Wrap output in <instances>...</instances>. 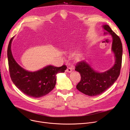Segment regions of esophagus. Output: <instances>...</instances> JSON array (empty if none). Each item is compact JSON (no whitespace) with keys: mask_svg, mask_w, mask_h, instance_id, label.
I'll return each instance as SVG.
<instances>
[{"mask_svg":"<svg viewBox=\"0 0 130 130\" xmlns=\"http://www.w3.org/2000/svg\"><path fill=\"white\" fill-rule=\"evenodd\" d=\"M72 71V69L70 67H68L66 70V72L67 73H71Z\"/></svg>","mask_w":130,"mask_h":130,"instance_id":"esophagus-1","label":"esophagus"}]
</instances>
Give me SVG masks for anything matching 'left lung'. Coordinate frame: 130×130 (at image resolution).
I'll return each instance as SVG.
<instances>
[{
    "instance_id": "left-lung-1",
    "label": "left lung",
    "mask_w": 130,
    "mask_h": 130,
    "mask_svg": "<svg viewBox=\"0 0 130 130\" xmlns=\"http://www.w3.org/2000/svg\"><path fill=\"white\" fill-rule=\"evenodd\" d=\"M103 27L112 36V51L115 54V64L109 70L98 73L84 60L77 63L75 69L79 73L81 77L76 88L80 92L91 96L103 93L114 83L120 75L122 65L123 49L121 40L108 25H105Z\"/></svg>"
}]
</instances>
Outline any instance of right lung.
Here are the masks:
<instances>
[{
  "mask_svg": "<svg viewBox=\"0 0 130 130\" xmlns=\"http://www.w3.org/2000/svg\"><path fill=\"white\" fill-rule=\"evenodd\" d=\"M13 37L8 44L7 56L9 71L12 82L18 89L29 96L41 98L52 91L56 82V74L64 73L67 66H47L38 71L30 72L20 66L13 58L11 51V44Z\"/></svg>",
  "mask_w": 130,
  "mask_h": 130,
  "instance_id": "right-lung-1",
  "label": "right lung"
}]
</instances>
